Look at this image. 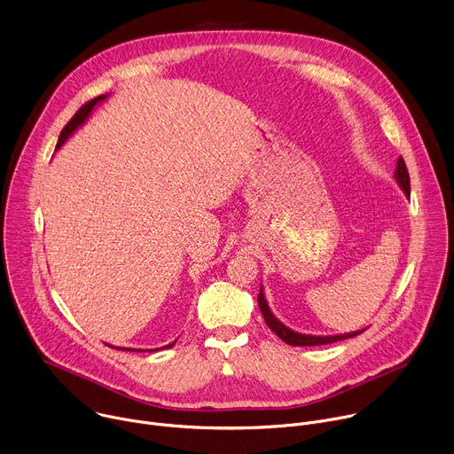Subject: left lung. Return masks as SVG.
<instances>
[{"label": "left lung", "instance_id": "8db88e82", "mask_svg": "<svg viewBox=\"0 0 454 454\" xmlns=\"http://www.w3.org/2000/svg\"><path fill=\"white\" fill-rule=\"evenodd\" d=\"M395 178L397 183L401 184V188L404 190L406 195H410V173H408V168H406V162L403 157H399L397 160V169H395ZM257 302H259V309L262 313V318L266 322V325L274 331L283 341H286L288 345H294V347H315V345H327V343H334V341H340V340H345V338H352L359 333L364 331H356V333H350V334H341V336H308V334H299L292 329H288L286 325H283L274 315H271L266 301H264V295H262V290L259 292L257 295Z\"/></svg>", "mask_w": 454, "mask_h": 454}]
</instances>
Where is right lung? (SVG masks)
<instances>
[{
    "instance_id": "obj_1",
    "label": "right lung",
    "mask_w": 454,
    "mask_h": 454,
    "mask_svg": "<svg viewBox=\"0 0 454 454\" xmlns=\"http://www.w3.org/2000/svg\"><path fill=\"white\" fill-rule=\"evenodd\" d=\"M104 98H106V95H104V97H97V98H93V100H89L87 104H83V106L76 111V114H74V116L69 120V123L62 129V132H60V136H59L57 148H59V146H60V145H62V143L71 136V132H73L78 125H82V123L85 121V118L89 116V113L93 111V107H95L98 102H102ZM171 345H173V343H171ZM171 345H168V347H171ZM127 350H130V348H127Z\"/></svg>"
}]
</instances>
